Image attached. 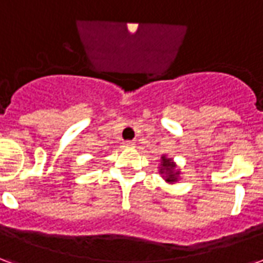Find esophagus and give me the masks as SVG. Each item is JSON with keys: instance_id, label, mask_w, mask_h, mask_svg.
<instances>
[{"instance_id": "1", "label": "esophagus", "mask_w": 263, "mask_h": 263, "mask_svg": "<svg viewBox=\"0 0 263 263\" xmlns=\"http://www.w3.org/2000/svg\"><path fill=\"white\" fill-rule=\"evenodd\" d=\"M134 145H135V143L132 142V141H125V142L122 143L124 148H134Z\"/></svg>"}]
</instances>
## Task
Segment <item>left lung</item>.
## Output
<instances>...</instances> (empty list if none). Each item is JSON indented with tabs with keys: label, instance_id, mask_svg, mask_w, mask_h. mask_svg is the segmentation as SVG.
<instances>
[{
	"label": "left lung",
	"instance_id": "8db88e82",
	"mask_svg": "<svg viewBox=\"0 0 263 263\" xmlns=\"http://www.w3.org/2000/svg\"><path fill=\"white\" fill-rule=\"evenodd\" d=\"M162 166H163V171H166V175H167V176H166V180H167V182H175V180L177 179V173L173 172V169H175L173 162H172L171 159H166V158H163V163H162Z\"/></svg>",
	"mask_w": 263,
	"mask_h": 263
}]
</instances>
